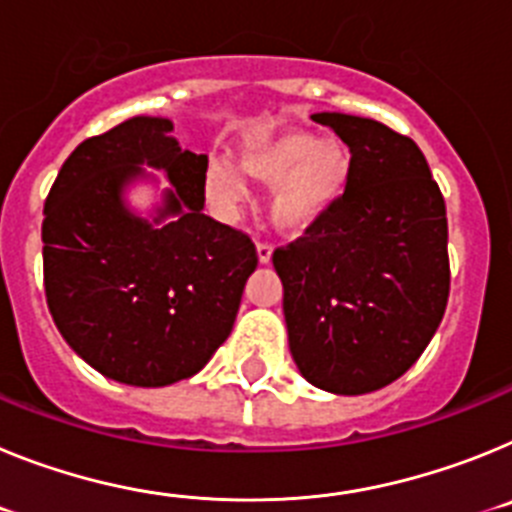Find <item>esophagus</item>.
Masks as SVG:
<instances>
[{"instance_id":"obj_1","label":"esophagus","mask_w":512,"mask_h":512,"mask_svg":"<svg viewBox=\"0 0 512 512\" xmlns=\"http://www.w3.org/2000/svg\"><path fill=\"white\" fill-rule=\"evenodd\" d=\"M256 251H259V261H261V264H269L271 253H274V246H271L269 241H259Z\"/></svg>"}]
</instances>
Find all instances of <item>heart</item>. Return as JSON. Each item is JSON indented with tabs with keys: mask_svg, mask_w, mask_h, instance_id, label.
Returning a JSON list of instances; mask_svg holds the SVG:
<instances>
[{
	"mask_svg": "<svg viewBox=\"0 0 512 512\" xmlns=\"http://www.w3.org/2000/svg\"><path fill=\"white\" fill-rule=\"evenodd\" d=\"M238 166L253 182L274 184L271 217L287 233H305L336 210L351 182V156L338 140H315L305 130H261L241 146ZM205 197L233 217L248 192L241 174L223 158L205 169Z\"/></svg>",
	"mask_w": 512,
	"mask_h": 512,
	"instance_id": "b5f03b06",
	"label": "heart"
}]
</instances>
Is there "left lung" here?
I'll return each mask as SVG.
<instances>
[{
	"label": "left lung",
	"mask_w": 512,
	"mask_h": 512,
	"mask_svg": "<svg viewBox=\"0 0 512 512\" xmlns=\"http://www.w3.org/2000/svg\"><path fill=\"white\" fill-rule=\"evenodd\" d=\"M351 151L336 210L274 251L289 351L336 395L382 390L431 343L449 302L446 202L423 151L369 117L320 112Z\"/></svg>",
	"instance_id": "1"
}]
</instances>
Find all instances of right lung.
I'll list each match as a JSON object with an SVG mask.
<instances>
[{
    "label": "right lung",
    "instance_id": "obj_1",
    "mask_svg": "<svg viewBox=\"0 0 512 512\" xmlns=\"http://www.w3.org/2000/svg\"><path fill=\"white\" fill-rule=\"evenodd\" d=\"M171 133L169 120L133 117L87 138L63 161L43 210L53 323L97 372L135 387L200 372L230 336L259 264L251 235L202 212L207 156L182 151ZM138 163L166 168L177 187L158 226L121 207Z\"/></svg>",
    "mask_w": 512,
    "mask_h": 512
}]
</instances>
